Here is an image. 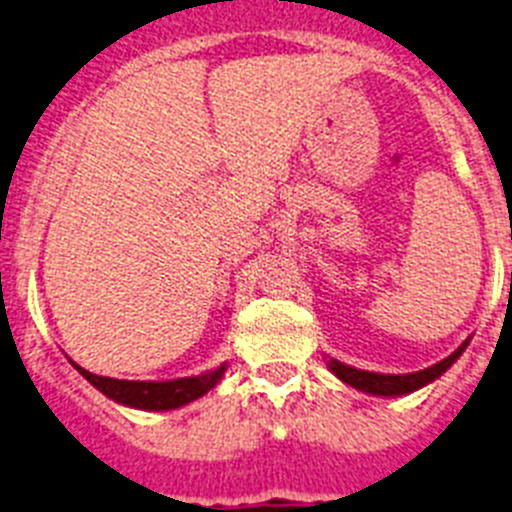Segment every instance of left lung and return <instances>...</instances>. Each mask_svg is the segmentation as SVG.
<instances>
[{"mask_svg": "<svg viewBox=\"0 0 512 512\" xmlns=\"http://www.w3.org/2000/svg\"><path fill=\"white\" fill-rule=\"evenodd\" d=\"M467 348V341L461 343L456 348L454 354L449 359L438 361V364L428 366L423 372H413V374H374V372H361V369H354V366H346L341 361L330 359V369L336 374L338 379H343L346 384L356 387L361 392H369V395H384V397H392V395H408V392H415L418 387L423 384L433 382V379L441 377L451 364L461 356V351Z\"/></svg>", "mask_w": 512, "mask_h": 512, "instance_id": "8db88e82", "label": "left lung"}]
</instances>
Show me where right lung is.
<instances>
[{
	"label": "right lung",
	"instance_id": "1",
	"mask_svg": "<svg viewBox=\"0 0 512 512\" xmlns=\"http://www.w3.org/2000/svg\"><path fill=\"white\" fill-rule=\"evenodd\" d=\"M74 366L81 372V377H87L102 395L140 410H171L179 408V405H187V402L207 395L225 372V366H220L215 372L200 374V377L171 379V382H128V379L99 377V374L81 369L79 364Z\"/></svg>",
	"mask_w": 512,
	"mask_h": 512
}]
</instances>
